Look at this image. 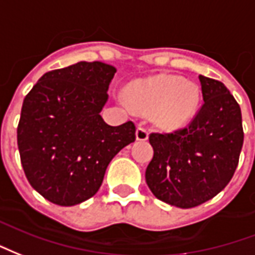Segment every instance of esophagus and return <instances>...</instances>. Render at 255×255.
I'll list each match as a JSON object with an SVG mask.
<instances>
[{
  "instance_id": "1",
  "label": "esophagus",
  "mask_w": 255,
  "mask_h": 255,
  "mask_svg": "<svg viewBox=\"0 0 255 255\" xmlns=\"http://www.w3.org/2000/svg\"><path fill=\"white\" fill-rule=\"evenodd\" d=\"M149 137V131L145 128H137L135 130V140L137 141H146Z\"/></svg>"
}]
</instances>
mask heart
Masks as SVG:
<instances>
[{
	"mask_svg": "<svg viewBox=\"0 0 255 255\" xmlns=\"http://www.w3.org/2000/svg\"><path fill=\"white\" fill-rule=\"evenodd\" d=\"M128 95L120 96L121 105L133 106L142 113H153L157 124L166 128L183 125L194 114L198 88L194 83L175 74H157L135 80L128 87Z\"/></svg>",
	"mask_w": 255,
	"mask_h": 255,
	"instance_id": "heart-1",
	"label": "heart"
}]
</instances>
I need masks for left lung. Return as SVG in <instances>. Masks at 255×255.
<instances>
[{"instance_id":"1","label":"left lung","mask_w":255,"mask_h":255,"mask_svg":"<svg viewBox=\"0 0 255 255\" xmlns=\"http://www.w3.org/2000/svg\"><path fill=\"white\" fill-rule=\"evenodd\" d=\"M204 105L186 129L150 134L146 185L160 201L187 209L217 196L231 181L243 145L241 107L227 87L200 76Z\"/></svg>"}]
</instances>
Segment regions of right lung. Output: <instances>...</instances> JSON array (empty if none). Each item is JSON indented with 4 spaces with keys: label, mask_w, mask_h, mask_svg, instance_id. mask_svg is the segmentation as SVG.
Listing matches in <instances>:
<instances>
[{
    "label": "right lung",
    "mask_w": 255,
    "mask_h": 255,
    "mask_svg": "<svg viewBox=\"0 0 255 255\" xmlns=\"http://www.w3.org/2000/svg\"><path fill=\"white\" fill-rule=\"evenodd\" d=\"M117 69L77 62L44 73L25 96L17 126L21 166L31 186L53 204L73 206L99 190L110 161L135 140V126L106 124Z\"/></svg>",
    "instance_id": "right-lung-1"
}]
</instances>
